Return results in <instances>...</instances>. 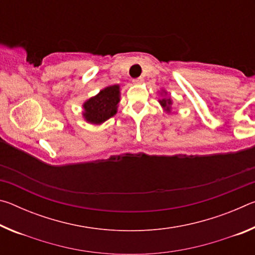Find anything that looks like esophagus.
Returning <instances> with one entry per match:
<instances>
[{"mask_svg":"<svg viewBox=\"0 0 255 255\" xmlns=\"http://www.w3.org/2000/svg\"><path fill=\"white\" fill-rule=\"evenodd\" d=\"M143 81H144L143 77H137V79H133L132 80V83L133 84H140Z\"/></svg>","mask_w":255,"mask_h":255,"instance_id":"34e87169","label":"esophagus"}]
</instances>
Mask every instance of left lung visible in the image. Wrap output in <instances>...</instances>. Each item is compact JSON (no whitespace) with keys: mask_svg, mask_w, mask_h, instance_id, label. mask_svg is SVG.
Here are the masks:
<instances>
[{"mask_svg":"<svg viewBox=\"0 0 255 255\" xmlns=\"http://www.w3.org/2000/svg\"><path fill=\"white\" fill-rule=\"evenodd\" d=\"M159 102H161V105H162L163 107L166 108V110H170V106L172 105L171 99H163V100H161Z\"/></svg>","mask_w":255,"mask_h":255,"instance_id":"left-lung-1","label":"left lung"}]
</instances>
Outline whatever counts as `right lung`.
<instances>
[{
    "mask_svg": "<svg viewBox=\"0 0 255 255\" xmlns=\"http://www.w3.org/2000/svg\"><path fill=\"white\" fill-rule=\"evenodd\" d=\"M119 85L108 86L84 103V118L91 124H101L117 112L120 101Z\"/></svg>",
    "mask_w": 255,
    "mask_h": 255,
    "instance_id": "right-lung-1",
    "label": "right lung"
}]
</instances>
